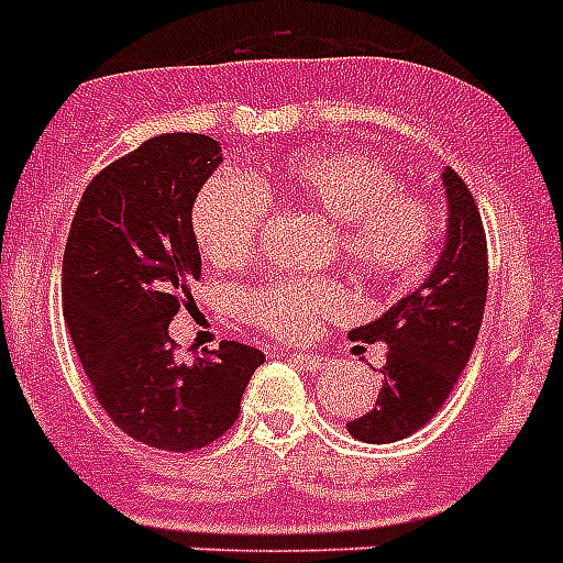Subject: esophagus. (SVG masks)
<instances>
[{
  "label": "esophagus",
  "mask_w": 563,
  "mask_h": 563,
  "mask_svg": "<svg viewBox=\"0 0 563 563\" xmlns=\"http://www.w3.org/2000/svg\"><path fill=\"white\" fill-rule=\"evenodd\" d=\"M286 358L295 361L297 367L306 369V373H314V369L323 367L321 355H312V353H286Z\"/></svg>",
  "instance_id": "34e87169"
}]
</instances>
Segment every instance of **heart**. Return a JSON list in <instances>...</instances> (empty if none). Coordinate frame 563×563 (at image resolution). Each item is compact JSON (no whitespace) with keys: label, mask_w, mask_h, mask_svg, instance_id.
Listing matches in <instances>:
<instances>
[{"label":"heart","mask_w":563,"mask_h":563,"mask_svg":"<svg viewBox=\"0 0 563 563\" xmlns=\"http://www.w3.org/2000/svg\"><path fill=\"white\" fill-rule=\"evenodd\" d=\"M268 199H289L332 222L338 257L361 280L401 283L424 266L437 236L431 205L401 190L399 176L367 153L314 150L277 173L217 176L194 205V234L213 266L249 263L266 231ZM344 303L335 283L272 277L242 295L245 321L297 341Z\"/></svg>","instance_id":"heart-1"}]
</instances>
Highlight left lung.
<instances>
[{"mask_svg": "<svg viewBox=\"0 0 563 563\" xmlns=\"http://www.w3.org/2000/svg\"><path fill=\"white\" fill-rule=\"evenodd\" d=\"M445 242L431 274L382 318L353 329L361 344H387L376 408L346 422L355 440L385 445L405 440L440 413L468 364L488 295V251L472 190L451 167L442 170Z\"/></svg>", "mask_w": 563, "mask_h": 563, "instance_id": "8db88e82", "label": "left lung"}]
</instances>
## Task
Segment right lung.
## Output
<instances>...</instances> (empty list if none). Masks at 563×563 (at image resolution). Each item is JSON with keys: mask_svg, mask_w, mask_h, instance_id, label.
<instances>
[{"mask_svg": "<svg viewBox=\"0 0 563 563\" xmlns=\"http://www.w3.org/2000/svg\"><path fill=\"white\" fill-rule=\"evenodd\" d=\"M219 164L208 135L144 141L91 178L63 254V314L91 390L132 440L178 454L234 424L266 361L236 341L190 364L173 358L167 327L202 274L194 202Z\"/></svg>", "mask_w": 563, "mask_h": 563, "instance_id": "right-lung-1", "label": "right lung"}]
</instances>
